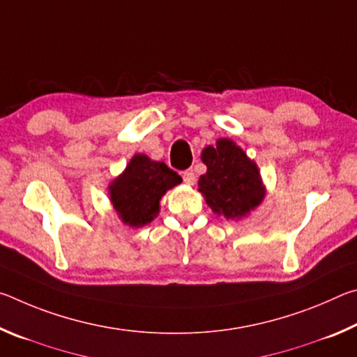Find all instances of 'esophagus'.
Segmentation results:
<instances>
[{"label":"esophagus","instance_id":"esophagus-1","mask_svg":"<svg viewBox=\"0 0 357 357\" xmlns=\"http://www.w3.org/2000/svg\"><path fill=\"white\" fill-rule=\"evenodd\" d=\"M183 179L187 185H193L197 181V176H195V173H193V170H185L183 173Z\"/></svg>","mask_w":357,"mask_h":357}]
</instances>
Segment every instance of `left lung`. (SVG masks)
<instances>
[{
  "mask_svg": "<svg viewBox=\"0 0 357 357\" xmlns=\"http://www.w3.org/2000/svg\"><path fill=\"white\" fill-rule=\"evenodd\" d=\"M206 173L198 179V192L217 215L241 220L255 211L266 197L258 165L229 138H219L202 151Z\"/></svg>",
  "mask_w": 357,
  "mask_h": 357,
  "instance_id": "8db88e82",
  "label": "left lung"
}]
</instances>
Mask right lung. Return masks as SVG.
<instances>
[{
    "mask_svg": "<svg viewBox=\"0 0 357 357\" xmlns=\"http://www.w3.org/2000/svg\"><path fill=\"white\" fill-rule=\"evenodd\" d=\"M181 183L179 174L164 162L135 154L124 172L108 184V198L124 225L140 228L159 215L162 197Z\"/></svg>",
    "mask_w": 357,
    "mask_h": 357,
    "instance_id": "add662e5",
    "label": "right lung"
}]
</instances>
